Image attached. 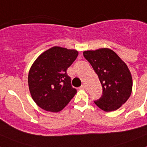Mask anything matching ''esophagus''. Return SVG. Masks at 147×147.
<instances>
[{
	"label": "esophagus",
	"instance_id": "obj_1",
	"mask_svg": "<svg viewBox=\"0 0 147 147\" xmlns=\"http://www.w3.org/2000/svg\"><path fill=\"white\" fill-rule=\"evenodd\" d=\"M81 88L82 89H86V85L85 84H82L81 86Z\"/></svg>",
	"mask_w": 147,
	"mask_h": 147
}]
</instances>
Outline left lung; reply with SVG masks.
Segmentation results:
<instances>
[{
  "mask_svg": "<svg viewBox=\"0 0 147 147\" xmlns=\"http://www.w3.org/2000/svg\"><path fill=\"white\" fill-rule=\"evenodd\" d=\"M83 55L102 86V97L94 103L106 112L118 110L129 98L132 90V75L126 63L107 48L85 51Z\"/></svg>",
  "mask_w": 147,
  "mask_h": 147,
  "instance_id": "obj_1",
  "label": "left lung"
}]
</instances>
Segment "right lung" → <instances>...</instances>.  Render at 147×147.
Here are the masks:
<instances>
[{
    "instance_id": "obj_1",
    "label": "right lung",
    "mask_w": 147,
    "mask_h": 147,
    "mask_svg": "<svg viewBox=\"0 0 147 147\" xmlns=\"http://www.w3.org/2000/svg\"><path fill=\"white\" fill-rule=\"evenodd\" d=\"M78 51L54 46L40 54L28 72L29 91L34 102L46 111L57 113L76 93L71 86L67 69L74 62Z\"/></svg>"
}]
</instances>
